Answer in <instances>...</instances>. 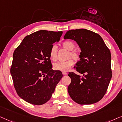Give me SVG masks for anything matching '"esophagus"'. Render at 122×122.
<instances>
[{
	"label": "esophagus",
	"instance_id": "34e87169",
	"mask_svg": "<svg viewBox=\"0 0 122 122\" xmlns=\"http://www.w3.org/2000/svg\"><path fill=\"white\" fill-rule=\"evenodd\" d=\"M62 74L64 75H67V73L66 72H62Z\"/></svg>",
	"mask_w": 122,
	"mask_h": 122
}]
</instances>
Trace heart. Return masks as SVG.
Returning a JSON list of instances; mask_svg holds the SVG:
<instances>
[{
  "mask_svg": "<svg viewBox=\"0 0 122 122\" xmlns=\"http://www.w3.org/2000/svg\"><path fill=\"white\" fill-rule=\"evenodd\" d=\"M62 47L65 49L69 51V52L67 55V58H72L75 61L79 60L80 55L77 51H75V45L74 42L71 41H67L64 42L62 43ZM57 47L56 45H53L51 47L50 51V56L53 61H56L57 60ZM74 64V62L72 60L69 59L67 61L64 62H59L55 63L53 64V69L55 70L61 71L63 72L67 71L71 67V66Z\"/></svg>",
  "mask_w": 122,
  "mask_h": 122,
  "instance_id": "obj_1",
  "label": "heart"
}]
</instances>
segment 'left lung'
<instances>
[{
    "label": "left lung",
    "mask_w": 122,
    "mask_h": 122,
    "mask_svg": "<svg viewBox=\"0 0 122 122\" xmlns=\"http://www.w3.org/2000/svg\"><path fill=\"white\" fill-rule=\"evenodd\" d=\"M64 38L76 41L81 50L74 69L83 76L69 72L67 88L71 98L79 104H92L102 99L112 79L111 54L98 34L86 29L70 30Z\"/></svg>",
    "instance_id": "8db88e82"
}]
</instances>
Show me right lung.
I'll return each instance as SVG.
<instances>
[{"mask_svg":"<svg viewBox=\"0 0 122 122\" xmlns=\"http://www.w3.org/2000/svg\"><path fill=\"white\" fill-rule=\"evenodd\" d=\"M62 31L40 30L27 36L13 55L10 74L19 97L33 105L48 102L63 76L52 69L50 51Z\"/></svg>","mask_w":122,"mask_h":122,"instance_id":"add662e5","label":"right lung"}]
</instances>
